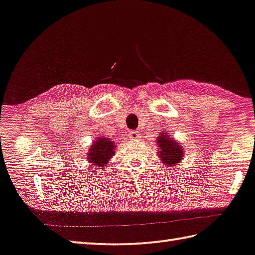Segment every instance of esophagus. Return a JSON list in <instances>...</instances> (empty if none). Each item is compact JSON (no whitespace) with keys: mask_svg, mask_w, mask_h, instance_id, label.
I'll return each mask as SVG.
<instances>
[{"mask_svg":"<svg viewBox=\"0 0 255 255\" xmlns=\"http://www.w3.org/2000/svg\"><path fill=\"white\" fill-rule=\"evenodd\" d=\"M129 134H130V138H131V139L140 138V133H139L138 130H133V131H130Z\"/></svg>","mask_w":255,"mask_h":255,"instance_id":"obj_1","label":"esophagus"}]
</instances>
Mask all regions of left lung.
Wrapping results in <instances>:
<instances>
[{"mask_svg": "<svg viewBox=\"0 0 255 255\" xmlns=\"http://www.w3.org/2000/svg\"><path fill=\"white\" fill-rule=\"evenodd\" d=\"M157 145L159 146L158 156L163 163L171 167L178 164L183 157V149L180 143L176 142L173 138L169 137L168 133L162 132L157 137Z\"/></svg>", "mask_w": 255, "mask_h": 255, "instance_id": "left-lung-1", "label": "left lung"}]
</instances>
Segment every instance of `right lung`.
Returning <instances> with one entry per match:
<instances>
[{
  "mask_svg": "<svg viewBox=\"0 0 255 255\" xmlns=\"http://www.w3.org/2000/svg\"><path fill=\"white\" fill-rule=\"evenodd\" d=\"M115 154V143L108 137H99L93 141V144L89 149L88 161L98 167L106 166L109 159Z\"/></svg>",
  "mask_w": 255,
  "mask_h": 255,
  "instance_id": "add662e5",
  "label": "right lung"
}]
</instances>
